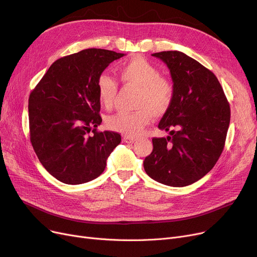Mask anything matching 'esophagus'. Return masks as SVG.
I'll use <instances>...</instances> for the list:
<instances>
[{"label":"esophagus","instance_id":"1","mask_svg":"<svg viewBox=\"0 0 257 257\" xmlns=\"http://www.w3.org/2000/svg\"><path fill=\"white\" fill-rule=\"evenodd\" d=\"M136 140H137V139H135V138H133V137H124V138H123V141H124L125 143H128V144H133Z\"/></svg>","mask_w":257,"mask_h":257}]
</instances>
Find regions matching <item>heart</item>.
I'll list each match as a JSON object with an SVG mask.
<instances>
[{
	"mask_svg": "<svg viewBox=\"0 0 257 257\" xmlns=\"http://www.w3.org/2000/svg\"><path fill=\"white\" fill-rule=\"evenodd\" d=\"M119 77L124 86L138 88L136 111H121L107 118V126L127 137H137L150 122L152 116H162L174 100V85L162 77L160 70L142 56H135L119 68ZM98 101L106 108L114 105L118 91L115 79L108 74L98 76Z\"/></svg>",
	"mask_w": 257,
	"mask_h": 257,
	"instance_id": "obj_1",
	"label": "heart"
}]
</instances>
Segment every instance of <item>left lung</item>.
Returning <instances> with one entry per match:
<instances>
[{"label": "left lung", "mask_w": 257, "mask_h": 257, "mask_svg": "<svg viewBox=\"0 0 257 257\" xmlns=\"http://www.w3.org/2000/svg\"><path fill=\"white\" fill-rule=\"evenodd\" d=\"M168 66L174 100L159 128L167 138H153L144 169L153 180L183 187L208 174L224 148L230 108L213 72L180 51L153 53Z\"/></svg>", "instance_id": "left-lung-1"}]
</instances>
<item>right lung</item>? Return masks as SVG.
Listing matches in <instances>:
<instances>
[{"mask_svg":"<svg viewBox=\"0 0 257 257\" xmlns=\"http://www.w3.org/2000/svg\"><path fill=\"white\" fill-rule=\"evenodd\" d=\"M125 54L89 48L55 61L29 97L30 139L54 178L77 185L100 176L121 137L97 132L102 122L98 76Z\"/></svg>","mask_w":257,"mask_h":257,"instance_id":"1","label":"right lung"}]
</instances>
